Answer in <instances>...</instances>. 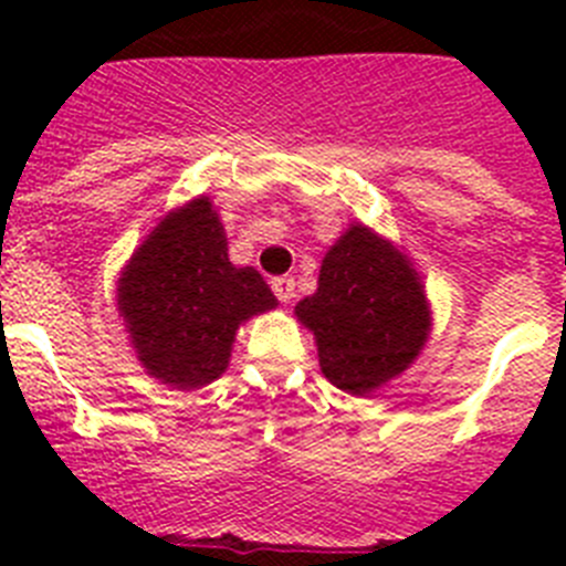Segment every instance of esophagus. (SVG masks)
<instances>
[{
    "label": "esophagus",
    "instance_id": "1",
    "mask_svg": "<svg viewBox=\"0 0 566 566\" xmlns=\"http://www.w3.org/2000/svg\"><path fill=\"white\" fill-rule=\"evenodd\" d=\"M272 292L280 303H292L294 300V277H274Z\"/></svg>",
    "mask_w": 566,
    "mask_h": 566
}]
</instances>
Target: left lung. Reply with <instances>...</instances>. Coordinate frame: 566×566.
Wrapping results in <instances>:
<instances>
[{"label": "left lung", "mask_w": 566, "mask_h": 566, "mask_svg": "<svg viewBox=\"0 0 566 566\" xmlns=\"http://www.w3.org/2000/svg\"><path fill=\"white\" fill-rule=\"evenodd\" d=\"M294 317L314 334L323 377L354 397L408 371L433 328L413 260L359 221L328 247L317 292L300 300Z\"/></svg>", "instance_id": "obj_1"}]
</instances>
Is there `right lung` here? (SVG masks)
I'll return each instance as SVG.
<instances>
[{"mask_svg":"<svg viewBox=\"0 0 566 566\" xmlns=\"http://www.w3.org/2000/svg\"><path fill=\"white\" fill-rule=\"evenodd\" d=\"M115 306L144 371L195 391L227 371L238 328L277 308V297L252 266L229 260L218 209L198 195L169 209L129 254Z\"/></svg>","mask_w":566,"mask_h":566,"instance_id":"add662e5","label":"right lung"}]
</instances>
